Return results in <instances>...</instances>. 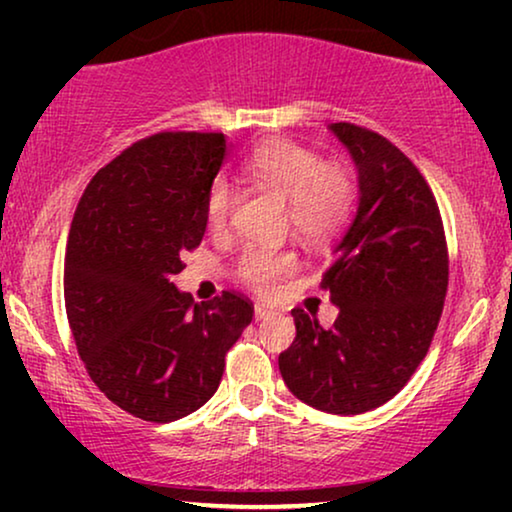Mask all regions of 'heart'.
I'll list each match as a JSON object with an SVG mask.
<instances>
[{
	"label": "heart",
	"mask_w": 512,
	"mask_h": 512,
	"mask_svg": "<svg viewBox=\"0 0 512 512\" xmlns=\"http://www.w3.org/2000/svg\"><path fill=\"white\" fill-rule=\"evenodd\" d=\"M349 188L342 174L324 170L300 188L291 205V221L307 237H326L338 228L347 209Z\"/></svg>",
	"instance_id": "obj_1"
}]
</instances>
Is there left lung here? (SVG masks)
<instances>
[{
    "instance_id": "1",
    "label": "left lung",
    "mask_w": 512,
    "mask_h": 512,
    "mask_svg": "<svg viewBox=\"0 0 512 512\" xmlns=\"http://www.w3.org/2000/svg\"><path fill=\"white\" fill-rule=\"evenodd\" d=\"M226 160L221 132H156L90 179L65 251V310L90 380L118 408L167 424L219 389L226 354L251 324L237 291L172 275L200 247L209 191Z\"/></svg>"
}]
</instances>
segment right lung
Here are the masks:
<instances>
[{"mask_svg": "<svg viewBox=\"0 0 512 512\" xmlns=\"http://www.w3.org/2000/svg\"><path fill=\"white\" fill-rule=\"evenodd\" d=\"M356 219L321 289L340 314L296 317L279 373L300 401L331 415H361L394 398L429 352L443 314L450 256L436 198L394 144L370 135Z\"/></svg>", "mask_w": 512, "mask_h": 512, "instance_id": "right-lung-1", "label": "right lung"}]
</instances>
